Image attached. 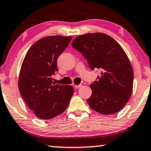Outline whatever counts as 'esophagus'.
Here are the masks:
<instances>
[{
  "label": "esophagus",
  "mask_w": 151,
  "mask_h": 151,
  "mask_svg": "<svg viewBox=\"0 0 151 151\" xmlns=\"http://www.w3.org/2000/svg\"><path fill=\"white\" fill-rule=\"evenodd\" d=\"M82 87V85H74V87L76 89H79Z\"/></svg>",
  "instance_id": "esophagus-1"
}]
</instances>
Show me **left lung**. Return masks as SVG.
I'll return each mask as SVG.
<instances>
[{"label":"left lung","instance_id":"left-lung-1","mask_svg":"<svg viewBox=\"0 0 151 151\" xmlns=\"http://www.w3.org/2000/svg\"><path fill=\"white\" fill-rule=\"evenodd\" d=\"M72 47L82 53L91 70L99 68L101 76L90 85L87 99L92 109L104 115L118 113L129 101L134 72L122 47L105 33H87L76 37Z\"/></svg>","mask_w":151,"mask_h":151}]
</instances>
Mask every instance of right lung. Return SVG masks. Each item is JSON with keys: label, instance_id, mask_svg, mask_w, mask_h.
<instances>
[{"label": "right lung", "instance_id": "obj_1", "mask_svg": "<svg viewBox=\"0 0 151 151\" xmlns=\"http://www.w3.org/2000/svg\"><path fill=\"white\" fill-rule=\"evenodd\" d=\"M71 36H47L29 48L22 63L19 90L27 105L39 118L50 120L62 113L73 94L71 85L52 83L57 59L68 45Z\"/></svg>", "mask_w": 151, "mask_h": 151}]
</instances>
